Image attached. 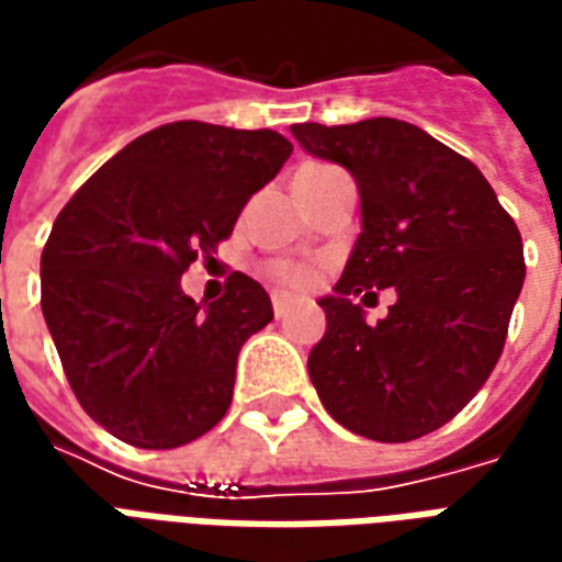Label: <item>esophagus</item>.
<instances>
[{
    "label": "esophagus",
    "mask_w": 562,
    "mask_h": 562,
    "mask_svg": "<svg viewBox=\"0 0 562 562\" xmlns=\"http://www.w3.org/2000/svg\"><path fill=\"white\" fill-rule=\"evenodd\" d=\"M273 313H277V318H285L292 313V301L285 294H273Z\"/></svg>",
    "instance_id": "1"
}]
</instances>
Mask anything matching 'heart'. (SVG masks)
Masks as SVG:
<instances>
[{"label": "heart", "instance_id": "heart-1", "mask_svg": "<svg viewBox=\"0 0 562 562\" xmlns=\"http://www.w3.org/2000/svg\"><path fill=\"white\" fill-rule=\"evenodd\" d=\"M268 270L270 277L285 289H310L316 282V270L306 265H294V261H273Z\"/></svg>", "mask_w": 562, "mask_h": 562}]
</instances>
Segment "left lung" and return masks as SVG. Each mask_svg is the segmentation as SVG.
<instances>
[{
    "mask_svg": "<svg viewBox=\"0 0 562 562\" xmlns=\"http://www.w3.org/2000/svg\"><path fill=\"white\" fill-rule=\"evenodd\" d=\"M292 135L361 192V234L318 301L328 330L306 361L318 401L358 436L418 439L451 422L503 355L527 270L518 225L470 159L413 123H297ZM376 288L398 301L367 326L353 297Z\"/></svg>",
    "mask_w": 562,
    "mask_h": 562,
    "instance_id": "8db88e82",
    "label": "left lung"
}]
</instances>
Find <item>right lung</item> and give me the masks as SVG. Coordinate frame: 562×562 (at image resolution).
<instances>
[{
    "label": "right lung",
    "mask_w": 562,
    "mask_h": 562,
    "mask_svg": "<svg viewBox=\"0 0 562 562\" xmlns=\"http://www.w3.org/2000/svg\"><path fill=\"white\" fill-rule=\"evenodd\" d=\"M289 156L273 128L180 120L120 149L59 210L42 313L68 385L108 434L177 448L228 413L237 352L273 306L237 270L210 304L183 294L180 277L216 252Z\"/></svg>",
    "instance_id": "obj_1"
}]
</instances>
